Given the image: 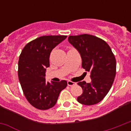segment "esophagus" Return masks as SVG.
<instances>
[{"label": "esophagus", "instance_id": "1", "mask_svg": "<svg viewBox=\"0 0 131 131\" xmlns=\"http://www.w3.org/2000/svg\"><path fill=\"white\" fill-rule=\"evenodd\" d=\"M67 84H68V86H75L76 84L75 83V82H71V81H68Z\"/></svg>", "mask_w": 131, "mask_h": 131}]
</instances>
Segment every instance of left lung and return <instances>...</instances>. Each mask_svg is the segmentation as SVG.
Segmentation results:
<instances>
[{
	"label": "left lung",
	"instance_id": "1",
	"mask_svg": "<svg viewBox=\"0 0 131 131\" xmlns=\"http://www.w3.org/2000/svg\"><path fill=\"white\" fill-rule=\"evenodd\" d=\"M69 42L80 52L82 67L90 72L91 82H78L83 93L78 101L92 105L103 99L112 87L116 73V60L107 43L95 36L84 34L69 36Z\"/></svg>",
	"mask_w": 131,
	"mask_h": 131
}]
</instances>
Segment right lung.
<instances>
[{"label":"right lung","instance_id":"right-lung-1","mask_svg":"<svg viewBox=\"0 0 131 131\" xmlns=\"http://www.w3.org/2000/svg\"><path fill=\"white\" fill-rule=\"evenodd\" d=\"M67 38L65 35L42 36L32 40L22 49L18 61V78L27 101L38 110L55 105L60 92L67 86L65 80L46 82V68L54 47Z\"/></svg>","mask_w":131,"mask_h":131}]
</instances>
